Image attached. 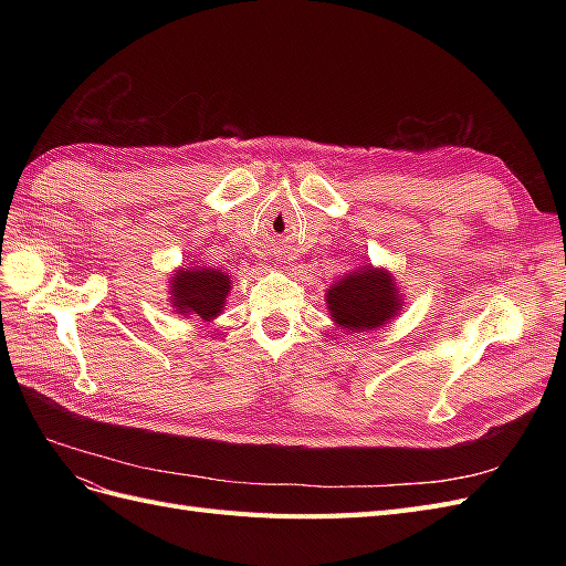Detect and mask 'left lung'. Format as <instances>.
I'll list each match as a JSON object with an SVG mask.
<instances>
[{"label": "left lung", "instance_id": "left-lung-1", "mask_svg": "<svg viewBox=\"0 0 566 566\" xmlns=\"http://www.w3.org/2000/svg\"><path fill=\"white\" fill-rule=\"evenodd\" d=\"M325 304L339 328L364 333L397 316L403 310V297L391 273L364 266L325 290Z\"/></svg>", "mask_w": 566, "mask_h": 566}]
</instances>
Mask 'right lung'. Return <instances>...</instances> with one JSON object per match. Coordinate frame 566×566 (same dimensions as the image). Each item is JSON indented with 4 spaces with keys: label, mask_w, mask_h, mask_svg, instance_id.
Returning a JSON list of instances; mask_svg holds the SVG:
<instances>
[{
    "label": "right lung",
    "mask_w": 566,
    "mask_h": 566,
    "mask_svg": "<svg viewBox=\"0 0 566 566\" xmlns=\"http://www.w3.org/2000/svg\"><path fill=\"white\" fill-rule=\"evenodd\" d=\"M169 293H172V306L177 314H196L202 321H212L224 310L231 293V279L229 273L210 266L177 269L172 273V283H169Z\"/></svg>",
    "instance_id": "obj_1"
}]
</instances>
